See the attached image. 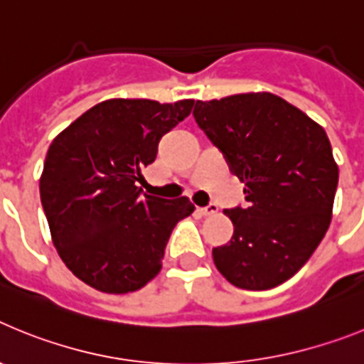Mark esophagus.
Masks as SVG:
<instances>
[{"label": "esophagus", "mask_w": 364, "mask_h": 364, "mask_svg": "<svg viewBox=\"0 0 364 364\" xmlns=\"http://www.w3.org/2000/svg\"><path fill=\"white\" fill-rule=\"evenodd\" d=\"M198 213L202 215V217H210V215H215L218 211L217 204H210V205H205V208H197Z\"/></svg>", "instance_id": "obj_1"}]
</instances>
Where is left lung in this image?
I'll use <instances>...</instances> for the list:
<instances>
[{
	"instance_id": "1",
	"label": "left lung",
	"mask_w": 364,
	"mask_h": 364,
	"mask_svg": "<svg viewBox=\"0 0 364 364\" xmlns=\"http://www.w3.org/2000/svg\"><path fill=\"white\" fill-rule=\"evenodd\" d=\"M193 117L246 184L247 208L224 213L233 237L213 247L242 290H269L306 264L332 220L339 167L326 131L272 92L197 100Z\"/></svg>"
}]
</instances>
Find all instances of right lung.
<instances>
[{
    "label": "right lung",
    "instance_id": "obj_1",
    "mask_svg": "<svg viewBox=\"0 0 364 364\" xmlns=\"http://www.w3.org/2000/svg\"><path fill=\"white\" fill-rule=\"evenodd\" d=\"M195 100L160 104L111 98L58 134L45 156L40 197L67 268L104 294H129L162 269L176 222L195 211L188 197L142 193L136 182L160 138L189 117Z\"/></svg>",
    "mask_w": 364,
    "mask_h": 364
}]
</instances>
